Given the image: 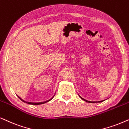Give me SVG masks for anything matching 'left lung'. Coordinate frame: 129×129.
Masks as SVG:
<instances>
[{"mask_svg": "<svg viewBox=\"0 0 129 129\" xmlns=\"http://www.w3.org/2000/svg\"><path fill=\"white\" fill-rule=\"evenodd\" d=\"M79 96H80V97H81V99L83 100H84L85 102H88V103H101V102H103V101H104V100H102V101H99V102H90V101H88V100H85L84 99H83V98H82L80 95H79Z\"/></svg>", "mask_w": 129, "mask_h": 129, "instance_id": "8db88e82", "label": "left lung"}]
</instances>
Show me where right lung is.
Segmentation results:
<instances>
[{
	"instance_id": "obj_1",
	"label": "right lung",
	"mask_w": 129,
	"mask_h": 129,
	"mask_svg": "<svg viewBox=\"0 0 129 129\" xmlns=\"http://www.w3.org/2000/svg\"><path fill=\"white\" fill-rule=\"evenodd\" d=\"M54 96H53V97L51 98V99H50V100H47V101H45V102H40V103H32V102H26V101H25V100H22L21 98L20 97H19V96L18 95V97L20 99V100H22V102H24V103H27V104H32V105H39V104H44V103H47V102H49V101L50 100H51L52 99V98L54 97Z\"/></svg>"
}]
</instances>
